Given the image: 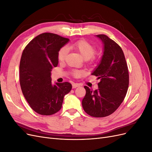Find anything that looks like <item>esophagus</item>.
Instances as JSON below:
<instances>
[{
    "instance_id": "obj_1",
    "label": "esophagus",
    "mask_w": 152,
    "mask_h": 152,
    "mask_svg": "<svg viewBox=\"0 0 152 152\" xmlns=\"http://www.w3.org/2000/svg\"><path fill=\"white\" fill-rule=\"evenodd\" d=\"M79 84H77V83H73L72 84V88L74 89V88H76V87H79Z\"/></svg>"
}]
</instances>
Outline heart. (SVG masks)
<instances>
[{
  "mask_svg": "<svg viewBox=\"0 0 152 152\" xmlns=\"http://www.w3.org/2000/svg\"><path fill=\"white\" fill-rule=\"evenodd\" d=\"M73 50L79 53L85 59H91L94 60L95 56L94 54L96 53V48L94 45L90 43L88 41L81 39L76 41L69 46ZM68 53V49L66 47H63L59 50L58 53V59L59 61L65 60ZM84 74V72L82 70H75L72 72V75L75 77H80Z\"/></svg>",
  "mask_w": 152,
  "mask_h": 152,
  "instance_id": "heart-1",
  "label": "heart"
}]
</instances>
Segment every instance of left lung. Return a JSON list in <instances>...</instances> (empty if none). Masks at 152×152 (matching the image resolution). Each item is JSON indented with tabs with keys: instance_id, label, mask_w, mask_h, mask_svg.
Masks as SVG:
<instances>
[{
	"instance_id": "left-lung-1",
	"label": "left lung",
	"mask_w": 152,
	"mask_h": 152,
	"mask_svg": "<svg viewBox=\"0 0 152 152\" xmlns=\"http://www.w3.org/2000/svg\"><path fill=\"white\" fill-rule=\"evenodd\" d=\"M104 44L103 55L99 65L92 73L100 82L98 89L92 91L84 86L86 94L82 104L91 117H104L112 114L122 103L129 87L128 67L120 45L108 36L96 35Z\"/></svg>"
}]
</instances>
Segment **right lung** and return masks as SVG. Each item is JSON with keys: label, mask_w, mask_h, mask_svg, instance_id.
Returning a JSON list of instances; mask_svg holds the SVG:
<instances>
[{"label": "right lung", "mask_w": 152, "mask_h": 152, "mask_svg": "<svg viewBox=\"0 0 152 152\" xmlns=\"http://www.w3.org/2000/svg\"><path fill=\"white\" fill-rule=\"evenodd\" d=\"M69 41L52 33L37 35L27 44L20 63V83L25 98L35 112L50 115L61 110L65 95L72 89L65 82L52 84L51 72L58 64V53Z\"/></svg>", "instance_id": "add662e5"}]
</instances>
